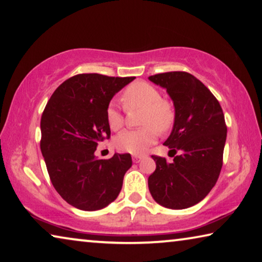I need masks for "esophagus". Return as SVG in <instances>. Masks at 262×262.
I'll use <instances>...</instances> for the list:
<instances>
[{
  "label": "esophagus",
  "instance_id": "34e87169",
  "mask_svg": "<svg viewBox=\"0 0 262 262\" xmlns=\"http://www.w3.org/2000/svg\"><path fill=\"white\" fill-rule=\"evenodd\" d=\"M132 160H134V162H136V164H138V162L143 160V156H134L132 157Z\"/></svg>",
  "mask_w": 262,
  "mask_h": 262
}]
</instances>
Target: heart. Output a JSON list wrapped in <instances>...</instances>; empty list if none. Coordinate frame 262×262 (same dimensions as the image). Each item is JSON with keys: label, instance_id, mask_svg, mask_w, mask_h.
<instances>
[{"label": "heart", "instance_id": "b5f03b06", "mask_svg": "<svg viewBox=\"0 0 262 262\" xmlns=\"http://www.w3.org/2000/svg\"><path fill=\"white\" fill-rule=\"evenodd\" d=\"M122 100L126 109L141 108L140 124L145 126L121 132L114 140L115 146L119 151L140 154L156 143V128L159 132H166L173 125L174 106L168 100L161 98L159 89L147 82H135L128 85L123 93ZM105 117L113 131H118L123 126L124 117L115 103L108 105Z\"/></svg>", "mask_w": 262, "mask_h": 262}]
</instances>
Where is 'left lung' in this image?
I'll use <instances>...</instances> for the list:
<instances>
[{
    "mask_svg": "<svg viewBox=\"0 0 262 262\" xmlns=\"http://www.w3.org/2000/svg\"><path fill=\"white\" fill-rule=\"evenodd\" d=\"M148 79L165 88L174 103L173 130L164 145L179 152L171 162L152 156L157 168L148 177V189L162 207L190 208L220 177L228 132L224 114L212 93L189 73H161Z\"/></svg>",
    "mask_w": 262,
    "mask_h": 262,
    "instance_id": "8db88e82",
    "label": "left lung"
}]
</instances>
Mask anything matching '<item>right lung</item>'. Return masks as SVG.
I'll return each instance as SVG.
<instances>
[{
    "instance_id": "add662e5",
    "label": "right lung",
    "mask_w": 262,
    "mask_h": 262,
    "mask_svg": "<svg viewBox=\"0 0 262 262\" xmlns=\"http://www.w3.org/2000/svg\"><path fill=\"white\" fill-rule=\"evenodd\" d=\"M136 78L78 74L55 89L41 115L40 149L58 194L84 211L105 208L117 199L128 153L97 159V145L110 138L105 111L116 93Z\"/></svg>"
}]
</instances>
